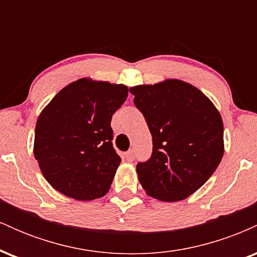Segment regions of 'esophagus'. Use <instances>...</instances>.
I'll list each match as a JSON object with an SVG mask.
<instances>
[{
	"label": "esophagus",
	"instance_id": "obj_1",
	"mask_svg": "<svg viewBox=\"0 0 257 257\" xmlns=\"http://www.w3.org/2000/svg\"><path fill=\"white\" fill-rule=\"evenodd\" d=\"M125 158H126V161H129V162L134 161V159H135L134 150H129L128 152H125Z\"/></svg>",
	"mask_w": 257,
	"mask_h": 257
}]
</instances>
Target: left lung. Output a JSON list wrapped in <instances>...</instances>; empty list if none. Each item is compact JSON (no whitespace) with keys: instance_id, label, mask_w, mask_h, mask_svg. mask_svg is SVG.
<instances>
[{"instance_id":"left-lung-1","label":"left lung","mask_w":257,"mask_h":257,"mask_svg":"<svg viewBox=\"0 0 257 257\" xmlns=\"http://www.w3.org/2000/svg\"><path fill=\"white\" fill-rule=\"evenodd\" d=\"M152 135V153L137 164L149 196L178 202L213 175L223 156L219 111L202 91L179 79L131 88Z\"/></svg>"}]
</instances>
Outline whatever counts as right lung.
I'll list each match as a JSON object with an SVG mask.
<instances>
[{"label":"right lung","instance_id":"1","mask_svg":"<svg viewBox=\"0 0 257 257\" xmlns=\"http://www.w3.org/2000/svg\"><path fill=\"white\" fill-rule=\"evenodd\" d=\"M128 96L123 84L82 78L41 112L34 155L55 190L77 200L105 196L120 163L111 119Z\"/></svg>","mask_w":257,"mask_h":257}]
</instances>
